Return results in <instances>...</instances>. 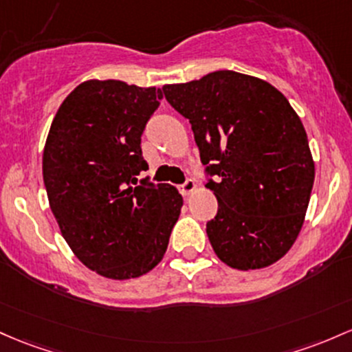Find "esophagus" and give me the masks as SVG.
Listing matches in <instances>:
<instances>
[{"label":"esophagus","mask_w":352,"mask_h":352,"mask_svg":"<svg viewBox=\"0 0 352 352\" xmlns=\"http://www.w3.org/2000/svg\"><path fill=\"white\" fill-rule=\"evenodd\" d=\"M197 188V185L194 180H187L182 187H180V194H182L184 197H188L190 194H194V190Z\"/></svg>","instance_id":"obj_1"}]
</instances>
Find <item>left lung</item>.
I'll return each instance as SVG.
<instances>
[{
  "mask_svg": "<svg viewBox=\"0 0 352 352\" xmlns=\"http://www.w3.org/2000/svg\"><path fill=\"white\" fill-rule=\"evenodd\" d=\"M162 95L190 122L200 160L219 182L207 235L217 257L239 270L264 269L294 245L314 185L302 122L276 87L220 69Z\"/></svg>",
  "mask_w": 352,
  "mask_h": 352,
  "instance_id": "left-lung-1",
  "label": "left lung"
}]
</instances>
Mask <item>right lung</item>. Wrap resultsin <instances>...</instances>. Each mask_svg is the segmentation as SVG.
<instances>
[{
	"mask_svg": "<svg viewBox=\"0 0 352 352\" xmlns=\"http://www.w3.org/2000/svg\"><path fill=\"white\" fill-rule=\"evenodd\" d=\"M162 91L120 80H87L58 108L43 150V180L60 232L78 261L126 280L167 250L184 206L168 184H138L148 168L142 133Z\"/></svg>",
	"mask_w": 352,
	"mask_h": 352,
	"instance_id": "right-lung-1",
	"label": "right lung"
}]
</instances>
